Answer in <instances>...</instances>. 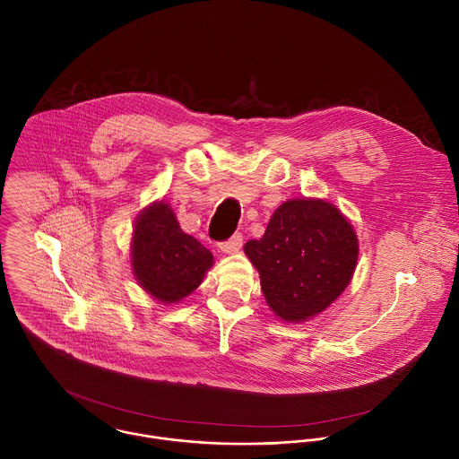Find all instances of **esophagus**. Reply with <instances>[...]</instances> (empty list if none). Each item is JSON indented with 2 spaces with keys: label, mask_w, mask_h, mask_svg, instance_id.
<instances>
[{
  "label": "esophagus",
  "mask_w": 459,
  "mask_h": 459,
  "mask_svg": "<svg viewBox=\"0 0 459 459\" xmlns=\"http://www.w3.org/2000/svg\"><path fill=\"white\" fill-rule=\"evenodd\" d=\"M242 244H244L242 233H235V235H233L231 238H228L226 242H221V244H219V249H221L222 253L233 255V253H237V251L242 247Z\"/></svg>",
  "instance_id": "esophagus-1"
}]
</instances>
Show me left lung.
Instances as JSON below:
<instances>
[{
    "label": "left lung",
    "mask_w": 459,
    "mask_h": 459,
    "mask_svg": "<svg viewBox=\"0 0 459 459\" xmlns=\"http://www.w3.org/2000/svg\"><path fill=\"white\" fill-rule=\"evenodd\" d=\"M270 309L284 322L322 313L348 286L359 255L353 228L322 199L281 204L260 240L244 247Z\"/></svg>",
    "instance_id": "left-lung-1"
}]
</instances>
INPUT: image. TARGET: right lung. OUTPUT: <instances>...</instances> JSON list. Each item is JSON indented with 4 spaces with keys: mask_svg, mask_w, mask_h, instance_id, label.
<instances>
[{
    "mask_svg": "<svg viewBox=\"0 0 459 459\" xmlns=\"http://www.w3.org/2000/svg\"><path fill=\"white\" fill-rule=\"evenodd\" d=\"M213 256L184 233L166 203L148 206L135 221L132 266L139 284L160 302H178L201 284Z\"/></svg>",
    "mask_w": 459,
    "mask_h": 459,
    "instance_id": "1",
    "label": "right lung"
}]
</instances>
